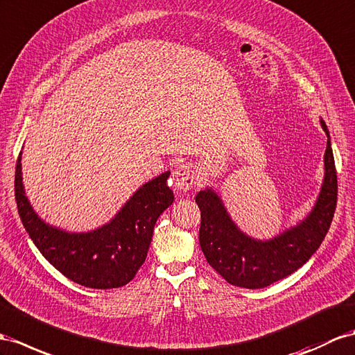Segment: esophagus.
<instances>
[{
  "instance_id": "esophagus-1",
  "label": "esophagus",
  "mask_w": 355,
  "mask_h": 355,
  "mask_svg": "<svg viewBox=\"0 0 355 355\" xmlns=\"http://www.w3.org/2000/svg\"><path fill=\"white\" fill-rule=\"evenodd\" d=\"M172 180H174V184L178 190L189 192L196 184V172L187 163H180L172 172Z\"/></svg>"
}]
</instances>
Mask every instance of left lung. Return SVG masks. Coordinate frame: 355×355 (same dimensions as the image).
<instances>
[{
	"mask_svg": "<svg viewBox=\"0 0 355 355\" xmlns=\"http://www.w3.org/2000/svg\"><path fill=\"white\" fill-rule=\"evenodd\" d=\"M329 136L324 156L325 177L320 198L312 213L295 228L270 241H257L244 235L223 208L220 198L211 189L196 195L201 210L199 244L204 257L219 275L234 286L258 289L293 275L321 246L338 202V175Z\"/></svg>",
	"mask_w": 355,
	"mask_h": 355,
	"instance_id": "1",
	"label": "left lung"
}]
</instances>
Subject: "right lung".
Segmentation results:
<instances>
[{
	"label": "right lung",
	"mask_w": 355,
	"mask_h": 355,
	"mask_svg": "<svg viewBox=\"0 0 355 355\" xmlns=\"http://www.w3.org/2000/svg\"><path fill=\"white\" fill-rule=\"evenodd\" d=\"M168 177L169 172H163L148 181L111 223L87 234H69L40 220L24 192L21 154L16 162L15 198L25 231L61 275L87 288L111 289L129 284L147 258L154 225L174 202Z\"/></svg>",
	"instance_id": "right-lung-1"
}]
</instances>
